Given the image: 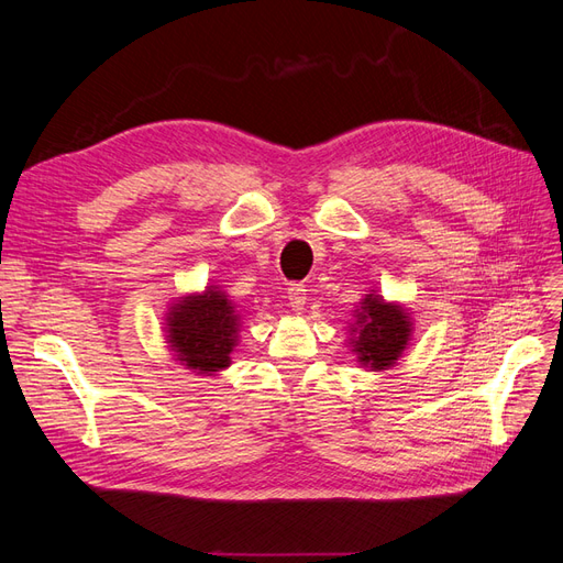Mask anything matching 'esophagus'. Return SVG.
<instances>
[{
	"mask_svg": "<svg viewBox=\"0 0 563 563\" xmlns=\"http://www.w3.org/2000/svg\"><path fill=\"white\" fill-rule=\"evenodd\" d=\"M286 298H288V305H291V310L300 312L305 308V302H308V288L302 284H291L286 291Z\"/></svg>",
	"mask_w": 563,
	"mask_h": 563,
	"instance_id": "esophagus-1",
	"label": "esophagus"
}]
</instances>
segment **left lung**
Returning a JSON list of instances; mask_svg holds the SVG:
<instances>
[{
  "mask_svg": "<svg viewBox=\"0 0 563 563\" xmlns=\"http://www.w3.org/2000/svg\"><path fill=\"white\" fill-rule=\"evenodd\" d=\"M350 323V347L368 371H387L411 343L413 319L401 302H389L376 291L356 305Z\"/></svg>",
  "mask_w": 563,
  "mask_h": 563,
  "instance_id": "left-lung-1",
  "label": "left lung"
}]
</instances>
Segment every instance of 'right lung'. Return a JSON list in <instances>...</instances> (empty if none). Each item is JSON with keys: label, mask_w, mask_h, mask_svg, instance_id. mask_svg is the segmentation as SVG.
<instances>
[{"label": "right lung", "mask_w": 563, "mask_h": 563, "mask_svg": "<svg viewBox=\"0 0 563 563\" xmlns=\"http://www.w3.org/2000/svg\"><path fill=\"white\" fill-rule=\"evenodd\" d=\"M242 314L220 286H207L172 302L166 312V343L176 362L197 376L225 371L240 343Z\"/></svg>", "instance_id": "add662e5"}]
</instances>
